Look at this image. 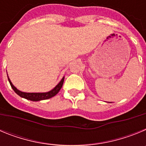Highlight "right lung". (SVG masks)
<instances>
[{
    "label": "right lung",
    "instance_id": "1",
    "mask_svg": "<svg viewBox=\"0 0 146 146\" xmlns=\"http://www.w3.org/2000/svg\"><path fill=\"white\" fill-rule=\"evenodd\" d=\"M8 76V74H7ZM8 80H9V82L10 85H11L12 89L15 91V92L16 93L17 95L20 96L22 98H24V99H26L28 100H31V101L33 102H38L41 101V100H45V99H48L50 98L55 96L59 92V91L60 90V88L63 86L64 81V77L61 79V80L59 82L58 84L55 86L54 88H52L51 91H48V92H44V93H26V92H23V91L18 90L16 87H15L14 85L12 84V82L10 80L9 77L8 76Z\"/></svg>",
    "mask_w": 146,
    "mask_h": 146
}]
</instances>
